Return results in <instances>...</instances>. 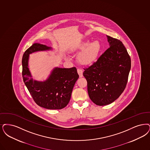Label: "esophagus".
Instances as JSON below:
<instances>
[{"label":"esophagus","instance_id":"esophagus-1","mask_svg":"<svg viewBox=\"0 0 150 150\" xmlns=\"http://www.w3.org/2000/svg\"><path fill=\"white\" fill-rule=\"evenodd\" d=\"M77 71H78V74L79 75V77L80 78H82L83 76V70L81 69H78Z\"/></svg>","mask_w":150,"mask_h":150}]
</instances>
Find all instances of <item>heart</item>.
I'll use <instances>...</instances> for the list:
<instances>
[{
  "label": "heart",
  "mask_w": 150,
  "mask_h": 150,
  "mask_svg": "<svg viewBox=\"0 0 150 150\" xmlns=\"http://www.w3.org/2000/svg\"><path fill=\"white\" fill-rule=\"evenodd\" d=\"M78 49L84 50L79 56V61L84 65H89L96 59L100 50V44L97 41L90 43L89 41H86L81 43Z\"/></svg>",
  "instance_id": "obj_1"
}]
</instances>
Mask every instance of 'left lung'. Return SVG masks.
<instances>
[{
  "label": "left lung",
  "instance_id": "1",
  "mask_svg": "<svg viewBox=\"0 0 150 150\" xmlns=\"http://www.w3.org/2000/svg\"><path fill=\"white\" fill-rule=\"evenodd\" d=\"M107 36L109 48L83 72L89 98L100 106L111 104L120 97L126 88L131 67L130 56L122 42Z\"/></svg>",
  "mask_w": 150,
  "mask_h": 150
}]
</instances>
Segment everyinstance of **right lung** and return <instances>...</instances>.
Masks as SVG:
<instances>
[{
    "mask_svg": "<svg viewBox=\"0 0 150 150\" xmlns=\"http://www.w3.org/2000/svg\"><path fill=\"white\" fill-rule=\"evenodd\" d=\"M51 49L37 43L28 48L22 61V76L24 84L38 105L48 109H61L69 103L74 86L79 77L76 68L55 67L47 79L43 81L33 80L28 68L30 54Z\"/></svg>",
    "mask_w": 150,
    "mask_h": 150,
    "instance_id": "obj_1",
    "label": "right lung"
}]
</instances>
